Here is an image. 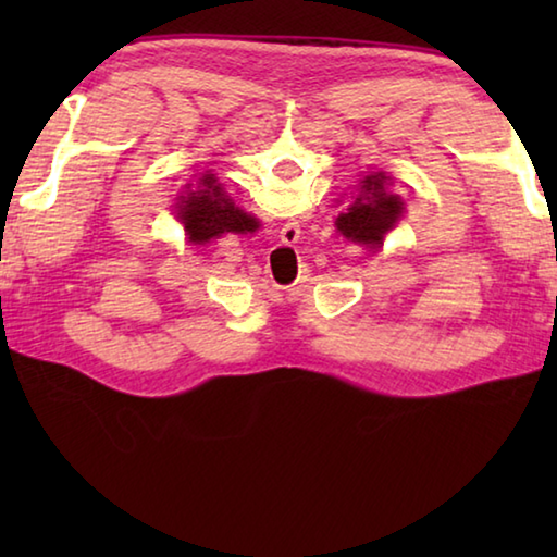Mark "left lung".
Here are the masks:
<instances>
[{
	"label": "left lung",
	"mask_w": 557,
	"mask_h": 557,
	"mask_svg": "<svg viewBox=\"0 0 557 557\" xmlns=\"http://www.w3.org/2000/svg\"><path fill=\"white\" fill-rule=\"evenodd\" d=\"M361 196L348 206V211L336 219V228L346 238L363 245L383 243L385 231H391L403 215V201L395 194L385 191V174H371L361 182Z\"/></svg>",
	"instance_id": "obj_1"
}]
</instances>
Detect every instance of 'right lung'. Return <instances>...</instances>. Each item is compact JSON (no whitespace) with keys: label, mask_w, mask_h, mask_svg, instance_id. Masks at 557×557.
I'll return each instance as SVG.
<instances>
[{"label":"right lung","mask_w":557,"mask_h":557,"mask_svg":"<svg viewBox=\"0 0 557 557\" xmlns=\"http://www.w3.org/2000/svg\"><path fill=\"white\" fill-rule=\"evenodd\" d=\"M178 213L184 219L188 240L194 243H206L231 231L243 233L258 228V221L252 215L243 213L231 199H225L213 174L201 176V188L186 196L184 203L178 206Z\"/></svg>","instance_id":"1"}]
</instances>
